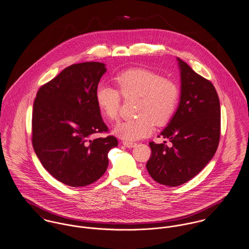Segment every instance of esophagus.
<instances>
[{"label": "esophagus", "instance_id": "34e87169", "mask_svg": "<svg viewBox=\"0 0 249 249\" xmlns=\"http://www.w3.org/2000/svg\"><path fill=\"white\" fill-rule=\"evenodd\" d=\"M123 144L124 145V146H126V147H134L136 146V142H126V141H124V142H123Z\"/></svg>", "mask_w": 249, "mask_h": 249}]
</instances>
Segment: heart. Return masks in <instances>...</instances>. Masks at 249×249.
Masks as SVG:
<instances>
[{
	"label": "heart",
	"mask_w": 249,
	"mask_h": 249,
	"mask_svg": "<svg viewBox=\"0 0 249 249\" xmlns=\"http://www.w3.org/2000/svg\"><path fill=\"white\" fill-rule=\"evenodd\" d=\"M114 82L124 97L139 96L136 106L139 116L121 121L114 127V134L119 138L126 141L144 138L152 133L154 123L161 126L172 118L179 100L178 87L172 81L148 69L133 68L117 74ZM119 92L107 84H100L96 89L97 105L109 121L119 116Z\"/></svg>",
	"instance_id": "b5f03b06"
}]
</instances>
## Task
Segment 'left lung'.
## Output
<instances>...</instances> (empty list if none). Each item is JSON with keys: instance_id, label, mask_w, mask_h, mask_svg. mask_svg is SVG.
<instances>
[{"instance_id": "8db88e82", "label": "left lung", "mask_w": 249, "mask_h": 249, "mask_svg": "<svg viewBox=\"0 0 249 249\" xmlns=\"http://www.w3.org/2000/svg\"><path fill=\"white\" fill-rule=\"evenodd\" d=\"M181 94L176 112L160 135L171 146L149 142L146 168L153 180L178 186L200 173L213 158L220 141L221 107L214 86L177 58Z\"/></svg>"}]
</instances>
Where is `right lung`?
I'll list each match as a JSON object with an SVG mask.
<instances>
[{"label": "right lung", "mask_w": 249, "mask_h": 249, "mask_svg": "<svg viewBox=\"0 0 249 249\" xmlns=\"http://www.w3.org/2000/svg\"><path fill=\"white\" fill-rule=\"evenodd\" d=\"M106 65L81 63L65 68L36 95L32 113V143L45 169L73 187L100 179L108 166L107 154L118 145L107 131L96 102V89Z\"/></svg>", "instance_id": "right-lung-1"}]
</instances>
